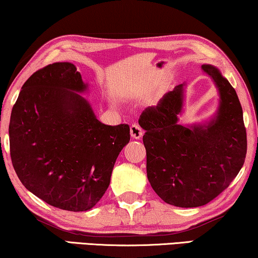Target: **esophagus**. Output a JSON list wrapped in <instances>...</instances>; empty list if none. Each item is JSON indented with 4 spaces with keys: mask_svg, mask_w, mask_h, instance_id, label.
I'll list each match as a JSON object with an SVG mask.
<instances>
[{
    "mask_svg": "<svg viewBox=\"0 0 258 258\" xmlns=\"http://www.w3.org/2000/svg\"><path fill=\"white\" fill-rule=\"evenodd\" d=\"M130 135L134 140H140L143 136V132L139 124H133L130 126Z\"/></svg>",
    "mask_w": 258,
    "mask_h": 258,
    "instance_id": "obj_1",
    "label": "esophagus"
}]
</instances>
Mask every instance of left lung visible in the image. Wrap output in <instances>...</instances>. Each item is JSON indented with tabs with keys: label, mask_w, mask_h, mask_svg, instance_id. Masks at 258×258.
Wrapping results in <instances>:
<instances>
[{
	"label": "left lung",
	"mask_w": 258,
	"mask_h": 258,
	"mask_svg": "<svg viewBox=\"0 0 258 258\" xmlns=\"http://www.w3.org/2000/svg\"><path fill=\"white\" fill-rule=\"evenodd\" d=\"M220 95L216 112L202 123L181 124L185 83L148 107L139 123L146 130L147 176L165 203L196 208L227 189L243 167L246 132L238 96L220 70L203 64Z\"/></svg>",
	"instance_id": "1"
}]
</instances>
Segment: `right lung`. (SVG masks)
<instances>
[{"mask_svg":"<svg viewBox=\"0 0 258 258\" xmlns=\"http://www.w3.org/2000/svg\"><path fill=\"white\" fill-rule=\"evenodd\" d=\"M87 90L73 63H52L26 81L10 116V157L20 181L63 210L96 206L130 140L128 124L98 121L81 95Z\"/></svg>","mask_w":258,"mask_h":258,"instance_id":"obj_1","label":"right lung"}]
</instances>
